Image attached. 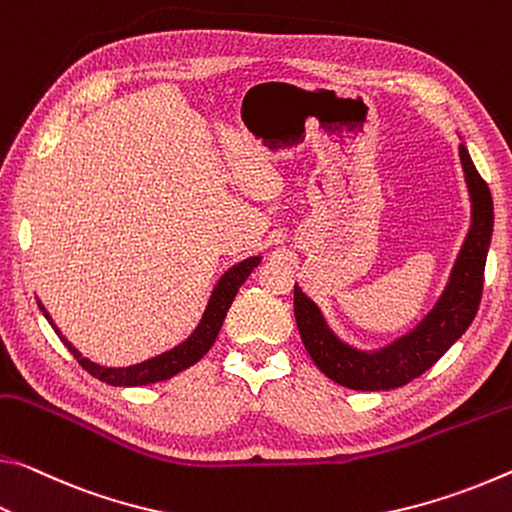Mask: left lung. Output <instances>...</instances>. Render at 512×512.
Instances as JSON below:
<instances>
[{"mask_svg": "<svg viewBox=\"0 0 512 512\" xmlns=\"http://www.w3.org/2000/svg\"><path fill=\"white\" fill-rule=\"evenodd\" d=\"M472 201V224L458 251L447 288L413 331L381 349H358L340 340L326 324L320 306L295 286V320L313 363L331 381L351 390H395L424 374L467 331L481 304L494 208L488 183L481 179L465 145L458 147Z\"/></svg>", "mask_w": 512, "mask_h": 512, "instance_id": "left-lung-1", "label": "left lung"}]
</instances>
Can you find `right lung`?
Masks as SVG:
<instances>
[{"label": "right lung", "instance_id": "1", "mask_svg": "<svg viewBox=\"0 0 512 512\" xmlns=\"http://www.w3.org/2000/svg\"><path fill=\"white\" fill-rule=\"evenodd\" d=\"M258 263H261V256H251V258H245L242 263L229 267V270L220 276L217 286L213 288L211 299H208V306H206L204 315H201L197 329L192 331L186 340L179 342L177 347H172L170 351H163V354L147 358V360H142V363L129 365V367H106V365L92 363L90 358L83 356L81 351L65 338L61 329H58V326L52 322V317H49V313L45 311L43 301L40 299H38V308L47 317V322L52 324V329L56 331L58 338H61L63 345L70 349V354L79 360V365L83 367V370L108 385L136 388V385H149V383L172 379L174 374L188 370L190 365H195L197 360L206 356V351L213 347L217 333H220V329H222L226 311H229L233 297L238 295V288L247 281V276L256 270Z\"/></svg>", "mask_w": 512, "mask_h": 512}]
</instances>
